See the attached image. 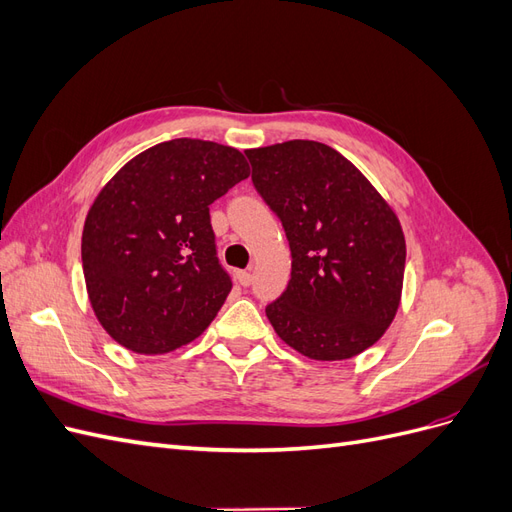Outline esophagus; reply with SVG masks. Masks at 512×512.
I'll list each match as a JSON object with an SVG mask.
<instances>
[{"instance_id": "1", "label": "esophagus", "mask_w": 512, "mask_h": 512, "mask_svg": "<svg viewBox=\"0 0 512 512\" xmlns=\"http://www.w3.org/2000/svg\"><path fill=\"white\" fill-rule=\"evenodd\" d=\"M237 280H239L241 286H250V284H252V271H250V269L239 271V273H237Z\"/></svg>"}]
</instances>
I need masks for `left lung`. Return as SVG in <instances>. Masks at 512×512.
Listing matches in <instances>:
<instances>
[{"instance_id":"1","label":"left lung","mask_w":512,"mask_h":512,"mask_svg":"<svg viewBox=\"0 0 512 512\" xmlns=\"http://www.w3.org/2000/svg\"><path fill=\"white\" fill-rule=\"evenodd\" d=\"M245 156L292 254L286 290L265 307L275 333L316 361L374 346L404 284L406 241L393 209L329 145L288 141Z\"/></svg>"}]
</instances>
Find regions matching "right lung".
Wrapping results in <instances>:
<instances>
[{
	"instance_id": "1",
	"label": "right lung",
	"mask_w": 512,
	"mask_h": 512,
	"mask_svg": "<svg viewBox=\"0 0 512 512\" xmlns=\"http://www.w3.org/2000/svg\"><path fill=\"white\" fill-rule=\"evenodd\" d=\"M247 175L241 151L175 138L106 183L87 213L81 258L91 307L115 342L164 354L218 316L232 280L218 258L209 205Z\"/></svg>"
}]
</instances>
